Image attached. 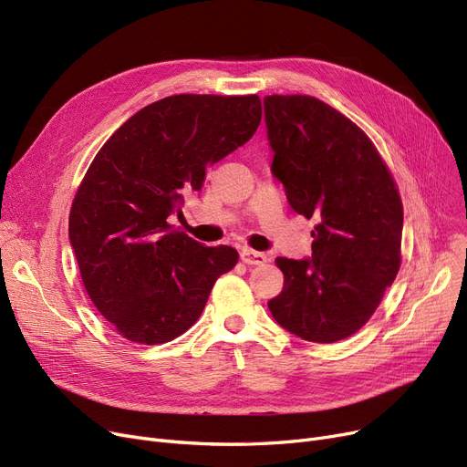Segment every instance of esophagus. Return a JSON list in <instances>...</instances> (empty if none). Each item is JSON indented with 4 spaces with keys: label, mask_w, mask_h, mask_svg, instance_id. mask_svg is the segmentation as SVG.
<instances>
[{
    "label": "esophagus",
    "mask_w": 467,
    "mask_h": 467,
    "mask_svg": "<svg viewBox=\"0 0 467 467\" xmlns=\"http://www.w3.org/2000/svg\"><path fill=\"white\" fill-rule=\"evenodd\" d=\"M240 259L246 263V265H265L268 261V257L261 252H255V250H250V248H244L240 252Z\"/></svg>",
    "instance_id": "obj_1"
}]
</instances>
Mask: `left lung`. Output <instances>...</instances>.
I'll use <instances>...</instances> for the list:
<instances>
[{"instance_id": "left-lung-1", "label": "left lung", "mask_w": 467, "mask_h": 467, "mask_svg": "<svg viewBox=\"0 0 467 467\" xmlns=\"http://www.w3.org/2000/svg\"><path fill=\"white\" fill-rule=\"evenodd\" d=\"M273 174L289 206L316 217L312 257H276L284 289L275 320L310 342L361 329L401 265L403 204L373 141L314 96H265Z\"/></svg>"}]
</instances>
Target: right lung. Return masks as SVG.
I'll return each instance as SVG.
<instances>
[{"mask_svg": "<svg viewBox=\"0 0 467 467\" xmlns=\"http://www.w3.org/2000/svg\"><path fill=\"white\" fill-rule=\"evenodd\" d=\"M259 122L255 94H176L132 115L94 157L71 204L69 244L90 301L119 335L174 340L238 263L234 248L204 246L168 217Z\"/></svg>", "mask_w": 467, "mask_h": 467, "instance_id": "right-lung-1", "label": "right lung"}]
</instances>
